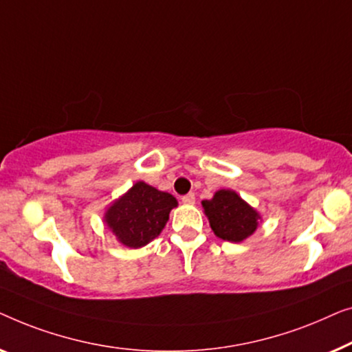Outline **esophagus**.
<instances>
[{"label":"esophagus","mask_w":352,"mask_h":352,"mask_svg":"<svg viewBox=\"0 0 352 352\" xmlns=\"http://www.w3.org/2000/svg\"><path fill=\"white\" fill-rule=\"evenodd\" d=\"M195 201H196L195 192H188V195H185V196L182 197L183 204H195Z\"/></svg>","instance_id":"obj_1"}]
</instances>
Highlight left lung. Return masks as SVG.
I'll return each instance as SVG.
<instances>
[{
    "label": "left lung",
    "instance_id": "left-lung-1",
    "mask_svg": "<svg viewBox=\"0 0 352 352\" xmlns=\"http://www.w3.org/2000/svg\"><path fill=\"white\" fill-rule=\"evenodd\" d=\"M212 231L228 242H242L258 228L261 215L232 190H219L212 199L202 201Z\"/></svg>",
    "mask_w": 352,
    "mask_h": 352
}]
</instances>
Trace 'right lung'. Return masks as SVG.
<instances>
[{"label":"right lung","mask_w":352,"mask_h":352,"mask_svg":"<svg viewBox=\"0 0 352 352\" xmlns=\"http://www.w3.org/2000/svg\"><path fill=\"white\" fill-rule=\"evenodd\" d=\"M177 206L170 192L137 182L107 207L103 221L122 245L140 249L161 234Z\"/></svg>","instance_id":"obj_1"}]
</instances>
